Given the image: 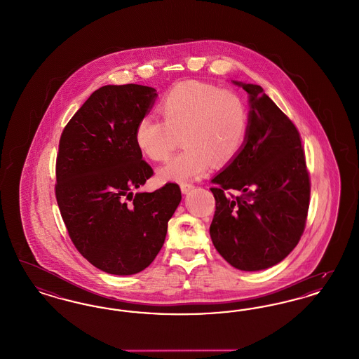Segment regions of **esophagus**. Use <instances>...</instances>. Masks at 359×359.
Returning a JSON list of instances; mask_svg holds the SVG:
<instances>
[{
	"mask_svg": "<svg viewBox=\"0 0 359 359\" xmlns=\"http://www.w3.org/2000/svg\"><path fill=\"white\" fill-rule=\"evenodd\" d=\"M194 188H195V186H194V184H189V183H183V184L180 186V189H182L183 194H188V192L192 191Z\"/></svg>",
	"mask_w": 359,
	"mask_h": 359,
	"instance_id": "34e87169",
	"label": "esophagus"
}]
</instances>
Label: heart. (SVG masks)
Masks as SVG:
<instances>
[{
	"label": "heart",
	"instance_id": "obj_1",
	"mask_svg": "<svg viewBox=\"0 0 359 359\" xmlns=\"http://www.w3.org/2000/svg\"><path fill=\"white\" fill-rule=\"evenodd\" d=\"M158 111L164 121L144 116L136 126L135 142L147 158L164 161L176 147H186L161 170L160 177L188 182L233 160L248 130L247 107L239 95L198 81L173 86L161 99Z\"/></svg>",
	"mask_w": 359,
	"mask_h": 359
}]
</instances>
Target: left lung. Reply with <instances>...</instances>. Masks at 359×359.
<instances>
[{
	"mask_svg": "<svg viewBox=\"0 0 359 359\" xmlns=\"http://www.w3.org/2000/svg\"><path fill=\"white\" fill-rule=\"evenodd\" d=\"M232 83L248 93V130L241 152L211 180L216 211L210 235L232 267L260 271L282 262L299 242L310 179L291 120L262 86ZM231 190L241 196L229 197Z\"/></svg>",
	"mask_w": 359,
	"mask_h": 359,
	"instance_id": "1",
	"label": "left lung"
}]
</instances>
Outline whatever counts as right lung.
I'll use <instances>...</instances> for the list:
<instances>
[{
	"label": "right lung",
	"instance_id": "right-lung-1",
	"mask_svg": "<svg viewBox=\"0 0 359 359\" xmlns=\"http://www.w3.org/2000/svg\"><path fill=\"white\" fill-rule=\"evenodd\" d=\"M156 99L151 86H101L60 139L58 208L79 252L104 273L133 275L147 269L182 201L175 183L137 191L154 171L136 145L135 130Z\"/></svg>",
	"mask_w": 359,
	"mask_h": 359
}]
</instances>
